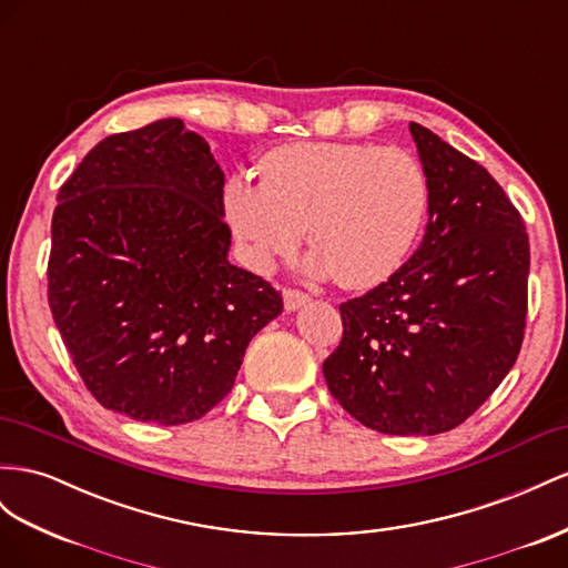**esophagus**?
I'll return each mask as SVG.
<instances>
[{
    "label": "esophagus",
    "mask_w": 568,
    "mask_h": 568,
    "mask_svg": "<svg viewBox=\"0 0 568 568\" xmlns=\"http://www.w3.org/2000/svg\"><path fill=\"white\" fill-rule=\"evenodd\" d=\"M311 301L308 294H303L301 288H284V308L286 311H298L301 305Z\"/></svg>",
    "instance_id": "34e87169"
}]
</instances>
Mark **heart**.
Segmentation results:
<instances>
[{
    "mask_svg": "<svg viewBox=\"0 0 568 568\" xmlns=\"http://www.w3.org/2000/svg\"><path fill=\"white\" fill-rule=\"evenodd\" d=\"M260 186L234 181L224 210L257 270L294 255L308 232L311 267L344 288L389 280L430 207L420 162L402 148L288 143L257 162Z\"/></svg>",
    "mask_w": 568,
    "mask_h": 568,
    "instance_id": "heart-1",
    "label": "heart"
}]
</instances>
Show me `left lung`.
<instances>
[{
	"mask_svg": "<svg viewBox=\"0 0 568 568\" xmlns=\"http://www.w3.org/2000/svg\"><path fill=\"white\" fill-rule=\"evenodd\" d=\"M430 183L425 236L387 282L339 305L322 373L336 402L385 435L462 425L514 367L528 315L524 217L485 166L410 121Z\"/></svg>",
	"mask_w": 568,
	"mask_h": 568,
	"instance_id": "8db88e82",
	"label": "left lung"
}]
</instances>
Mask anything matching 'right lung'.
I'll use <instances>...</instances> for the list:
<instances>
[{
    "mask_svg": "<svg viewBox=\"0 0 568 568\" xmlns=\"http://www.w3.org/2000/svg\"><path fill=\"white\" fill-rule=\"evenodd\" d=\"M48 301L88 392L158 425L203 418L284 308L226 260L224 172L181 119L106 135L59 189Z\"/></svg>",
    "mask_w": 568,
    "mask_h": 568,
    "instance_id": "add662e5",
    "label": "right lung"
}]
</instances>
